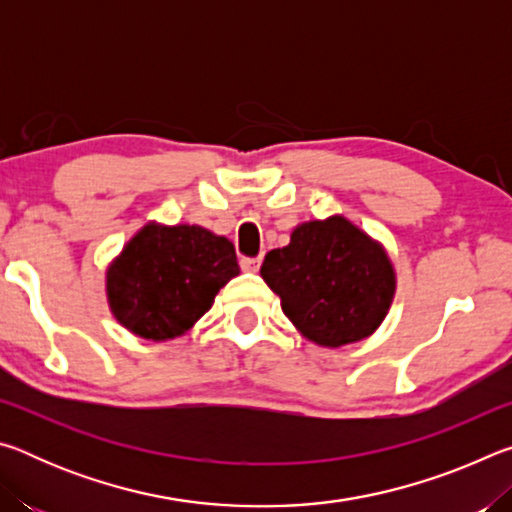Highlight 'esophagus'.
Here are the masks:
<instances>
[{
	"mask_svg": "<svg viewBox=\"0 0 512 512\" xmlns=\"http://www.w3.org/2000/svg\"><path fill=\"white\" fill-rule=\"evenodd\" d=\"M239 264L244 271H257L259 264H262V257H241Z\"/></svg>",
	"mask_w": 512,
	"mask_h": 512,
	"instance_id": "obj_1",
	"label": "esophagus"
}]
</instances>
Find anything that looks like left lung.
I'll return each mask as SVG.
<instances>
[{"mask_svg":"<svg viewBox=\"0 0 512 512\" xmlns=\"http://www.w3.org/2000/svg\"><path fill=\"white\" fill-rule=\"evenodd\" d=\"M259 273L280 296L284 316L327 348L375 332L395 293L384 250L343 216L302 223L289 246L264 257Z\"/></svg>","mask_w":512,"mask_h":512,"instance_id":"obj_1","label":"left lung"}]
</instances>
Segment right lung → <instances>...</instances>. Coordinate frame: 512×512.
Returning a JSON list of instances; mask_svg holds the SVG:
<instances>
[{
  "instance_id": "obj_1",
  "label": "right lung",
  "mask_w": 512,
  "mask_h": 512,
  "mask_svg": "<svg viewBox=\"0 0 512 512\" xmlns=\"http://www.w3.org/2000/svg\"><path fill=\"white\" fill-rule=\"evenodd\" d=\"M235 275V246L225 237L198 225H146L110 266V309L142 339L167 341L210 311Z\"/></svg>"
}]
</instances>
